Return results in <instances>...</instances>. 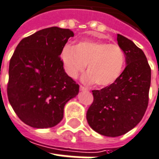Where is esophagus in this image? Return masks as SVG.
Returning <instances> with one entry per match:
<instances>
[{
	"instance_id": "34e87169",
	"label": "esophagus",
	"mask_w": 159,
	"mask_h": 159,
	"mask_svg": "<svg viewBox=\"0 0 159 159\" xmlns=\"http://www.w3.org/2000/svg\"><path fill=\"white\" fill-rule=\"evenodd\" d=\"M80 91H88V89L86 88V87H84V86H80Z\"/></svg>"
}]
</instances>
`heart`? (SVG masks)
<instances>
[{"mask_svg":"<svg viewBox=\"0 0 159 159\" xmlns=\"http://www.w3.org/2000/svg\"><path fill=\"white\" fill-rule=\"evenodd\" d=\"M61 59L66 73L76 79L87 64V73L83 82H96L98 86H107L114 83L122 74L125 65V54L116 44L101 41L84 40L75 46L67 44L61 52Z\"/></svg>","mask_w":159,"mask_h":159,"instance_id":"heart-1","label":"heart"}]
</instances>
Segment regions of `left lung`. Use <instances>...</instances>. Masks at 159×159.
<instances>
[{"mask_svg": "<svg viewBox=\"0 0 159 159\" xmlns=\"http://www.w3.org/2000/svg\"><path fill=\"white\" fill-rule=\"evenodd\" d=\"M126 66L119 78L101 90L92 91L94 101L86 113L89 126L102 135L116 137L133 129L142 119L148 103L151 69L142 50L117 34Z\"/></svg>", "mask_w": 159, "mask_h": 159, "instance_id": "obj_1", "label": "left lung"}]
</instances>
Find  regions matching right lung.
I'll list each match as a JSON object with an SVG mask.
<instances>
[{
  "label": "right lung",
  "mask_w": 159,
  "mask_h": 159,
  "mask_svg": "<svg viewBox=\"0 0 159 159\" xmlns=\"http://www.w3.org/2000/svg\"><path fill=\"white\" fill-rule=\"evenodd\" d=\"M74 33L45 28L21 40L10 61L7 95L22 122L34 128L56 126L79 86L65 73L59 55Z\"/></svg>",
  "instance_id": "add662e5"
}]
</instances>
